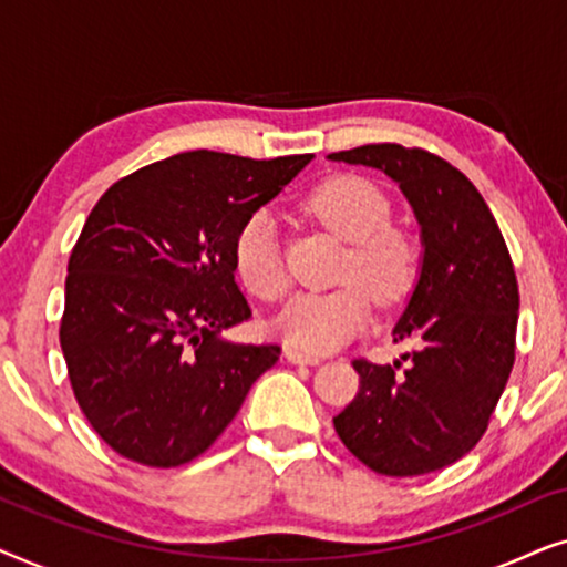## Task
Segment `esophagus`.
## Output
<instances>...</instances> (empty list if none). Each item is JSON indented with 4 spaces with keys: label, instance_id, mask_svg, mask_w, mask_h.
<instances>
[{
    "label": "esophagus",
    "instance_id": "34e87169",
    "mask_svg": "<svg viewBox=\"0 0 567 567\" xmlns=\"http://www.w3.org/2000/svg\"><path fill=\"white\" fill-rule=\"evenodd\" d=\"M286 361L297 363V367H317L322 359L320 355H309L305 351H299V348H286Z\"/></svg>",
    "mask_w": 567,
    "mask_h": 567
}]
</instances>
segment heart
Returning <instances> with one entry per match:
<instances>
[{
	"instance_id": "heart-1",
	"label": "heart",
	"mask_w": 567,
	"mask_h": 567,
	"mask_svg": "<svg viewBox=\"0 0 567 567\" xmlns=\"http://www.w3.org/2000/svg\"><path fill=\"white\" fill-rule=\"evenodd\" d=\"M305 208L348 243L336 276L343 286L293 297L276 317V330L299 351L328 353L367 328L369 293L379 305L392 307L413 291L421 276V245L408 229L390 221V198L367 177L332 175L307 193ZM231 262L252 297L278 301L289 291L278 227L266 208L239 224Z\"/></svg>"
}]
</instances>
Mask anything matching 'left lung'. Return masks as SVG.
<instances>
[{"label": "left lung", "mask_w": 567, "mask_h": 567, "mask_svg": "<svg viewBox=\"0 0 567 567\" xmlns=\"http://www.w3.org/2000/svg\"><path fill=\"white\" fill-rule=\"evenodd\" d=\"M382 169L421 224V276L394 340H415L409 369L355 359L359 394L332 417L340 441L369 470L429 475L483 439L514 369L518 284L506 239L475 185L446 159L400 144L328 154Z\"/></svg>", "instance_id": "8db88e82"}]
</instances>
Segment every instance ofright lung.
<instances>
[{
  "label": "right lung",
  "mask_w": 567,
  "mask_h": 567,
  "mask_svg": "<svg viewBox=\"0 0 567 567\" xmlns=\"http://www.w3.org/2000/svg\"><path fill=\"white\" fill-rule=\"evenodd\" d=\"M312 154L183 152L113 183L69 258L61 351L97 436L146 467L204 454L278 346L231 343L250 320L231 243Z\"/></svg>",
  "instance_id": "add662e5"
}]
</instances>
